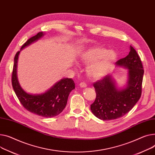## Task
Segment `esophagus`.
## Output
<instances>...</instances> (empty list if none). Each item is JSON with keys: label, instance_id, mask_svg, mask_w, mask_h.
Wrapping results in <instances>:
<instances>
[{"label": "esophagus", "instance_id": "esophagus-1", "mask_svg": "<svg viewBox=\"0 0 155 155\" xmlns=\"http://www.w3.org/2000/svg\"><path fill=\"white\" fill-rule=\"evenodd\" d=\"M80 86L82 88H85L87 87V85L85 83V82L83 81V82H81V83L80 84Z\"/></svg>", "mask_w": 155, "mask_h": 155}]
</instances>
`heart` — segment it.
Listing matches in <instances>:
<instances>
[{
    "mask_svg": "<svg viewBox=\"0 0 155 155\" xmlns=\"http://www.w3.org/2000/svg\"><path fill=\"white\" fill-rule=\"evenodd\" d=\"M117 58L114 51L105 48L95 47L84 51L80 56V60L85 65L90 64L87 68V74L92 78L104 77Z\"/></svg>",
    "mask_w": 155,
    "mask_h": 155,
    "instance_id": "obj_1",
    "label": "heart"
}]
</instances>
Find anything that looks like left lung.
<instances>
[{"instance_id":"left-lung-1","label":"left lung","mask_w":155,"mask_h":155,"mask_svg":"<svg viewBox=\"0 0 155 155\" xmlns=\"http://www.w3.org/2000/svg\"><path fill=\"white\" fill-rule=\"evenodd\" d=\"M116 65L128 69L127 87L118 89L111 75H107L94 84L95 101L90 105L91 112L98 118L107 121L126 115L141 97L144 70L137 51L130 46L129 54L120 59Z\"/></svg>"}]
</instances>
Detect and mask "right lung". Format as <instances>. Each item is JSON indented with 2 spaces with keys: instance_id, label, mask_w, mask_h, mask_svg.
Here are the masks:
<instances>
[{
  "instance_id": "add662e5",
  "label": "right lung",
  "mask_w": 155,
  "mask_h": 155,
  "mask_svg": "<svg viewBox=\"0 0 155 155\" xmlns=\"http://www.w3.org/2000/svg\"><path fill=\"white\" fill-rule=\"evenodd\" d=\"M44 34L38 32L29 38L22 46L20 50L40 39ZM20 51L14 57V64L12 74V84L15 94L23 107L30 112L37 115L51 118L59 115L66 107L70 93L75 88V83L71 78H63L44 94H29L20 86L17 77V60Z\"/></svg>"
}]
</instances>
